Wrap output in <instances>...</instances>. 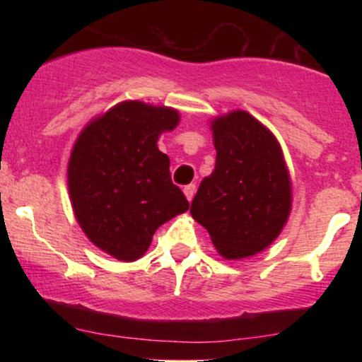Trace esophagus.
<instances>
[{"label": "esophagus", "instance_id": "1", "mask_svg": "<svg viewBox=\"0 0 362 362\" xmlns=\"http://www.w3.org/2000/svg\"><path fill=\"white\" fill-rule=\"evenodd\" d=\"M184 194H185V197H187V201H192L194 199V195H195V185L194 184H189V185H185L184 187Z\"/></svg>", "mask_w": 362, "mask_h": 362}]
</instances>
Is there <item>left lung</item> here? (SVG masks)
<instances>
[{"label": "left lung", "instance_id": "1", "mask_svg": "<svg viewBox=\"0 0 362 362\" xmlns=\"http://www.w3.org/2000/svg\"><path fill=\"white\" fill-rule=\"evenodd\" d=\"M214 172L199 185L190 214L211 236L219 255H255L281 235L293 206L284 153L260 120L245 110L211 119Z\"/></svg>", "mask_w": 362, "mask_h": 362}]
</instances>
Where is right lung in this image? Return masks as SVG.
I'll use <instances>...</instances> for the list:
<instances>
[{
	"label": "right lung",
	"instance_id": "right-lung-1",
	"mask_svg": "<svg viewBox=\"0 0 362 362\" xmlns=\"http://www.w3.org/2000/svg\"><path fill=\"white\" fill-rule=\"evenodd\" d=\"M178 122L172 107L126 100L91 119L74 141L68 161L74 218L95 247L120 262L141 259L158 228L189 209L156 144Z\"/></svg>",
	"mask_w": 362,
	"mask_h": 362
}]
</instances>
